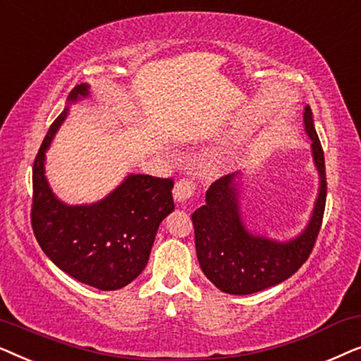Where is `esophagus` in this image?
Instances as JSON below:
<instances>
[{
	"mask_svg": "<svg viewBox=\"0 0 361 361\" xmlns=\"http://www.w3.org/2000/svg\"><path fill=\"white\" fill-rule=\"evenodd\" d=\"M195 182L192 179H180L179 182H177L176 187H174V199L176 202H179V204H182V202L189 200L190 197H194L195 194Z\"/></svg>",
	"mask_w": 361,
	"mask_h": 361,
	"instance_id": "esophagus-1",
	"label": "esophagus"
}]
</instances>
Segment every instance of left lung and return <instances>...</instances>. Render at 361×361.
I'll return each mask as SVG.
<instances>
[{
  "instance_id": "left-lung-1",
  "label": "left lung",
  "mask_w": 361,
  "mask_h": 361,
  "mask_svg": "<svg viewBox=\"0 0 361 361\" xmlns=\"http://www.w3.org/2000/svg\"><path fill=\"white\" fill-rule=\"evenodd\" d=\"M304 128L312 140V156L320 176L319 195L305 230L289 241L253 235L241 220L238 172L224 176L207 190L205 205L192 214L195 250L204 274L226 294L245 295L290 278L312 253L322 226L327 179L324 151L314 128L312 111L305 106Z\"/></svg>"
}]
</instances>
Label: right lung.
<instances>
[{"label":"right lung","instance_id":"obj_1","mask_svg":"<svg viewBox=\"0 0 361 361\" xmlns=\"http://www.w3.org/2000/svg\"><path fill=\"white\" fill-rule=\"evenodd\" d=\"M88 97L80 83L68 103ZM68 115V106L49 128L32 166L34 235L57 268L102 290L125 288L146 268L161 221L174 210V180L130 174L110 195L92 205H67L54 195L44 174L46 151Z\"/></svg>","mask_w":361,"mask_h":361}]
</instances>
